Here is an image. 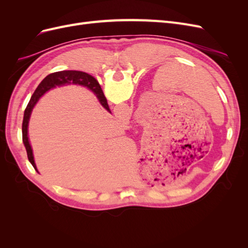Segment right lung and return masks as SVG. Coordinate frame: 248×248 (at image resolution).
<instances>
[{
  "mask_svg": "<svg viewBox=\"0 0 248 248\" xmlns=\"http://www.w3.org/2000/svg\"><path fill=\"white\" fill-rule=\"evenodd\" d=\"M69 84L79 85V86H84V87L89 88L92 92H94V94H96L97 98L99 99L100 103L104 107V108L110 111L107 98L102 92L100 85L92 76H90V74H88L86 72L77 71V70H64V71H58V72L48 74V76L40 82L39 86L37 87V89L35 90L34 94L32 95L31 99H30V101L28 103L27 108L25 109L24 120H22V128H21L22 141H24V145L27 150L29 161L32 163V166L34 167V169L36 170H37V169H36V164L34 161L33 151H32L31 145H30L29 138H28V125H29V121H30V117H31V114H32V110L35 107V104L38 102L40 97L44 93L47 92L48 90L55 88V87H60V86L69 85Z\"/></svg>",
  "mask_w": 248,
  "mask_h": 248,
  "instance_id": "add662e5",
  "label": "right lung"
}]
</instances>
